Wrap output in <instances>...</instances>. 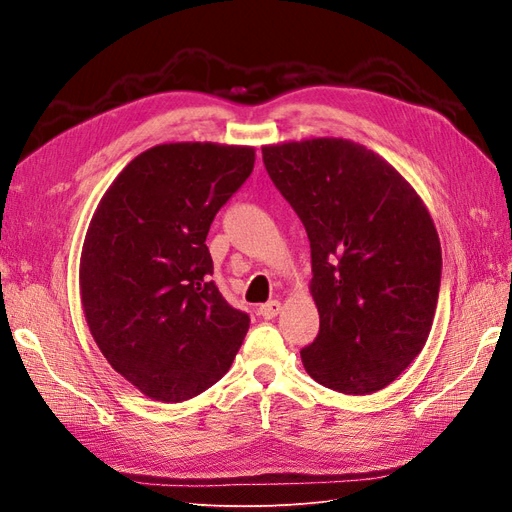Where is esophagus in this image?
Returning <instances> with one entry per match:
<instances>
[{
  "label": "esophagus",
  "instance_id": "obj_1",
  "mask_svg": "<svg viewBox=\"0 0 512 512\" xmlns=\"http://www.w3.org/2000/svg\"><path fill=\"white\" fill-rule=\"evenodd\" d=\"M280 312H282V303L280 301H269V303H262L258 307V314L262 318H267V320H273Z\"/></svg>",
  "mask_w": 512,
  "mask_h": 512
}]
</instances>
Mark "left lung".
Listing matches in <instances>:
<instances>
[{
    "instance_id": "1",
    "label": "left lung",
    "mask_w": 512,
    "mask_h": 512,
    "mask_svg": "<svg viewBox=\"0 0 512 512\" xmlns=\"http://www.w3.org/2000/svg\"><path fill=\"white\" fill-rule=\"evenodd\" d=\"M262 162L312 247L320 331L301 350L305 371L346 395L384 389L421 354L438 305L442 250L425 203L346 138L267 145Z\"/></svg>"
}]
</instances>
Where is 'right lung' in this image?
<instances>
[{"instance_id": "obj_1", "label": "right lung", "mask_w": 512, "mask_h": 512, "mask_svg": "<svg viewBox=\"0 0 512 512\" xmlns=\"http://www.w3.org/2000/svg\"><path fill=\"white\" fill-rule=\"evenodd\" d=\"M254 160V147L156 145L121 170L89 222L79 269L87 327L117 374L151 399L207 391L250 329L209 280L205 241Z\"/></svg>"}]
</instances>
